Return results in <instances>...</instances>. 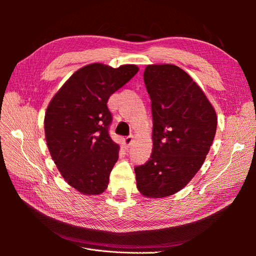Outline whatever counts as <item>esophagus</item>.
<instances>
[{"mask_svg": "<svg viewBox=\"0 0 256 256\" xmlns=\"http://www.w3.org/2000/svg\"><path fill=\"white\" fill-rule=\"evenodd\" d=\"M134 141V136H126L125 138H124V145L129 147L131 145V143H132Z\"/></svg>", "mask_w": 256, "mask_h": 256, "instance_id": "34e87169", "label": "esophagus"}]
</instances>
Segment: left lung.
Here are the masks:
<instances>
[{
  "mask_svg": "<svg viewBox=\"0 0 256 256\" xmlns=\"http://www.w3.org/2000/svg\"><path fill=\"white\" fill-rule=\"evenodd\" d=\"M144 83L152 100V152L134 168L147 198L182 190L204 164L216 130V111L198 85L175 65H148Z\"/></svg>",
  "mask_w": 256,
  "mask_h": 256,
  "instance_id": "left-lung-1",
  "label": "left lung"
}]
</instances>
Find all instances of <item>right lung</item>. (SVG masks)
<instances>
[{
    "label": "right lung",
    "instance_id": "add662e5",
    "mask_svg": "<svg viewBox=\"0 0 256 256\" xmlns=\"http://www.w3.org/2000/svg\"><path fill=\"white\" fill-rule=\"evenodd\" d=\"M138 72L136 65L84 66L47 108L44 134L51 157L68 184L83 194H100L108 187L120 146L109 134L112 114L106 104Z\"/></svg>",
    "mask_w": 256,
    "mask_h": 256
}]
</instances>
